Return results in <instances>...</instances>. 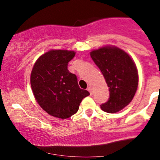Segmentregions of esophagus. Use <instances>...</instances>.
Instances as JSON below:
<instances>
[{"label":"esophagus","instance_id":"1","mask_svg":"<svg viewBox=\"0 0 160 160\" xmlns=\"http://www.w3.org/2000/svg\"><path fill=\"white\" fill-rule=\"evenodd\" d=\"M88 90L90 92V94L92 95V88H91V87H88Z\"/></svg>","mask_w":160,"mask_h":160}]
</instances>
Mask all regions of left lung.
<instances>
[{"instance_id": "obj_1", "label": "left lung", "mask_w": 160, "mask_h": 160, "mask_svg": "<svg viewBox=\"0 0 160 160\" xmlns=\"http://www.w3.org/2000/svg\"><path fill=\"white\" fill-rule=\"evenodd\" d=\"M92 59L104 76L110 91L108 101L101 105L108 113H116L133 99L138 84L136 66L128 53L105 46L90 52Z\"/></svg>"}]
</instances>
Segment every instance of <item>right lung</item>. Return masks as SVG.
Masks as SVG:
<instances>
[{"label":"right lung","mask_w":160,"mask_h":160,"mask_svg":"<svg viewBox=\"0 0 160 160\" xmlns=\"http://www.w3.org/2000/svg\"><path fill=\"white\" fill-rule=\"evenodd\" d=\"M75 52L50 50L35 62L31 73V87L40 107L50 115L62 119L76 114L80 103L90 95L80 89L77 76L67 69Z\"/></svg>","instance_id":"right-lung-1"}]
</instances>
